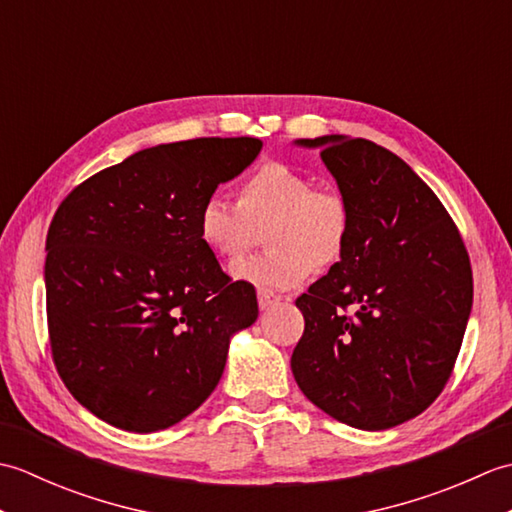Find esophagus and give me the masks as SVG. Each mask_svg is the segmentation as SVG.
Returning <instances> with one entry per match:
<instances>
[{
  "label": "esophagus",
  "mask_w": 512,
  "mask_h": 512,
  "mask_svg": "<svg viewBox=\"0 0 512 512\" xmlns=\"http://www.w3.org/2000/svg\"><path fill=\"white\" fill-rule=\"evenodd\" d=\"M279 301H281V297L273 295V292H266V290H259L257 292V303H259V308H262V310H268V308L277 306Z\"/></svg>",
  "instance_id": "esophagus-1"
}]
</instances>
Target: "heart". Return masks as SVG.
<instances>
[{
    "instance_id": "1",
    "label": "heart",
    "mask_w": 512,
    "mask_h": 512,
    "mask_svg": "<svg viewBox=\"0 0 512 512\" xmlns=\"http://www.w3.org/2000/svg\"><path fill=\"white\" fill-rule=\"evenodd\" d=\"M200 242L224 259L242 257L264 228L268 250L231 268V277L259 290H288L312 270H330L350 246L352 211L343 193L314 187L306 173L266 162L239 184L237 204L209 195L198 209Z\"/></svg>"
}]
</instances>
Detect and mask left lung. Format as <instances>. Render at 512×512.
I'll return each instance as SVG.
<instances>
[{
	"label": "left lung",
	"instance_id": "obj_1",
	"mask_svg": "<svg viewBox=\"0 0 512 512\" xmlns=\"http://www.w3.org/2000/svg\"><path fill=\"white\" fill-rule=\"evenodd\" d=\"M321 149L352 211L347 253L297 299L306 330L290 358L310 402L383 431L416 418L447 385L473 306L458 226L405 160L372 140H295Z\"/></svg>",
	"mask_w": 512,
	"mask_h": 512
}]
</instances>
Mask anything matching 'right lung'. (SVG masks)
Instances as JSON below:
<instances>
[{
	"label": "right lung",
	"instance_id": "obj_1",
	"mask_svg": "<svg viewBox=\"0 0 512 512\" xmlns=\"http://www.w3.org/2000/svg\"><path fill=\"white\" fill-rule=\"evenodd\" d=\"M262 151L195 138L136 151L79 184L46 239L52 358L70 394L116 429L151 433L211 396L228 343L257 319L198 237V209Z\"/></svg>",
	"mask_w": 512,
	"mask_h": 512
}]
</instances>
